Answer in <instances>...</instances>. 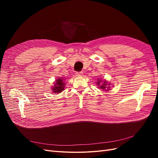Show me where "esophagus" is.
<instances>
[{
  "label": "esophagus",
  "mask_w": 158,
  "mask_h": 158,
  "mask_svg": "<svg viewBox=\"0 0 158 158\" xmlns=\"http://www.w3.org/2000/svg\"><path fill=\"white\" fill-rule=\"evenodd\" d=\"M76 75L78 76H82L83 75L82 72H77V73H76Z\"/></svg>",
  "instance_id": "obj_1"
}]
</instances>
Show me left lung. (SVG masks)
Masks as SVG:
<instances>
[{"label":"left lung","mask_w":158,"mask_h":158,"mask_svg":"<svg viewBox=\"0 0 158 158\" xmlns=\"http://www.w3.org/2000/svg\"><path fill=\"white\" fill-rule=\"evenodd\" d=\"M96 84L98 85V88L103 91H109L110 89V85H111V84L109 83L106 80H103L98 78Z\"/></svg>","instance_id":"1"}]
</instances>
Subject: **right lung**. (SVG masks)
Here are the masks:
<instances>
[{"instance_id": "add662e5", "label": "right lung", "mask_w": 158, "mask_h": 158, "mask_svg": "<svg viewBox=\"0 0 158 158\" xmlns=\"http://www.w3.org/2000/svg\"><path fill=\"white\" fill-rule=\"evenodd\" d=\"M65 80L63 78H58L55 80V82H53L54 85L51 87V90L53 93L59 94L63 92L65 88Z\"/></svg>"}]
</instances>
